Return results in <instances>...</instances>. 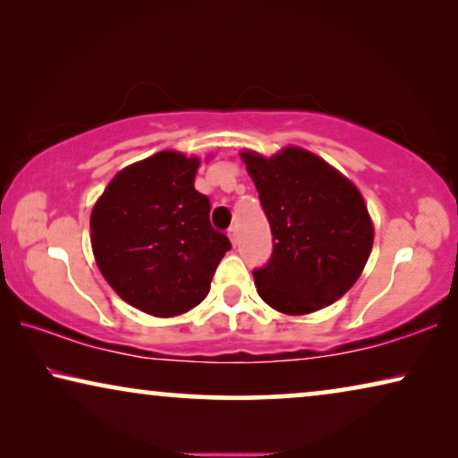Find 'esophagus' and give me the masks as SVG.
<instances>
[{
	"instance_id": "obj_1",
	"label": "esophagus",
	"mask_w": 458,
	"mask_h": 458,
	"mask_svg": "<svg viewBox=\"0 0 458 458\" xmlns=\"http://www.w3.org/2000/svg\"><path fill=\"white\" fill-rule=\"evenodd\" d=\"M227 235H229L231 243H233V246H237V229H235V227H231V229L227 231Z\"/></svg>"
}]
</instances>
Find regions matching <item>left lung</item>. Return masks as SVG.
Instances as JSON below:
<instances>
[{
	"label": "left lung",
	"instance_id": "left-lung-1",
	"mask_svg": "<svg viewBox=\"0 0 458 458\" xmlns=\"http://www.w3.org/2000/svg\"><path fill=\"white\" fill-rule=\"evenodd\" d=\"M273 233L254 268L260 298L285 315H309L342 298L373 248V223L352 181L302 148L265 158L242 152Z\"/></svg>",
	"mask_w": 458,
	"mask_h": 458
}]
</instances>
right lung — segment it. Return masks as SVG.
Segmentation results:
<instances>
[{"mask_svg":"<svg viewBox=\"0 0 458 458\" xmlns=\"http://www.w3.org/2000/svg\"><path fill=\"white\" fill-rule=\"evenodd\" d=\"M199 160L158 152L123 168L91 210L99 271L124 302L177 317L206 298L231 242L210 225V199L193 187Z\"/></svg>","mask_w":458,"mask_h":458,"instance_id":"right-lung-1","label":"right lung"}]
</instances>
